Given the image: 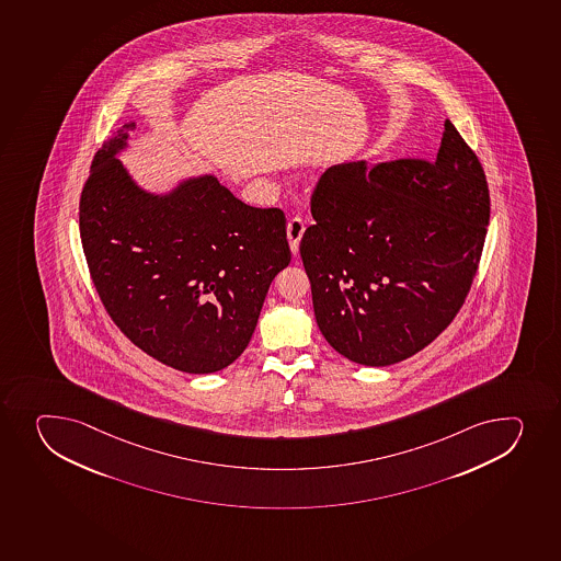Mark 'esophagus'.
I'll return each instance as SVG.
<instances>
[{"mask_svg": "<svg viewBox=\"0 0 561 561\" xmlns=\"http://www.w3.org/2000/svg\"><path fill=\"white\" fill-rule=\"evenodd\" d=\"M306 232V221L301 217H293L287 222V239H289L290 250L298 252V244H300L301 236Z\"/></svg>", "mask_w": 561, "mask_h": 561, "instance_id": "obj_1", "label": "esophagus"}]
</instances>
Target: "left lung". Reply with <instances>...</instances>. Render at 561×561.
Listing matches in <instances>:
<instances>
[{
	"label": "left lung",
	"mask_w": 561,
	"mask_h": 561,
	"mask_svg": "<svg viewBox=\"0 0 561 561\" xmlns=\"http://www.w3.org/2000/svg\"><path fill=\"white\" fill-rule=\"evenodd\" d=\"M300 243L318 328L362 366L405 360L465 304L490 221L486 175L454 124L435 161L325 170Z\"/></svg>",
	"instance_id": "obj_1"
}]
</instances>
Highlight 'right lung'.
<instances>
[{
    "label": "right lung",
    "instance_id": "add662e5",
    "mask_svg": "<svg viewBox=\"0 0 561 561\" xmlns=\"http://www.w3.org/2000/svg\"><path fill=\"white\" fill-rule=\"evenodd\" d=\"M135 123L96 151L80 195L89 274L113 322L146 355L205 375L249 345L266 290L290 263L284 211L254 208L214 175L170 194L118 161Z\"/></svg>",
    "mask_w": 561,
    "mask_h": 561
}]
</instances>
